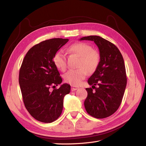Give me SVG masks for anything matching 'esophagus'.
I'll return each mask as SVG.
<instances>
[{
  "label": "esophagus",
  "instance_id": "34e87169",
  "mask_svg": "<svg viewBox=\"0 0 146 146\" xmlns=\"http://www.w3.org/2000/svg\"><path fill=\"white\" fill-rule=\"evenodd\" d=\"M78 89V87H76V86H71V91H76Z\"/></svg>",
  "mask_w": 146,
  "mask_h": 146
}]
</instances>
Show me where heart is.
<instances>
[{
	"label": "heart",
	"instance_id": "obj_1",
	"mask_svg": "<svg viewBox=\"0 0 146 146\" xmlns=\"http://www.w3.org/2000/svg\"><path fill=\"white\" fill-rule=\"evenodd\" d=\"M66 50L69 54L80 56L78 66L80 68L70 69L64 75L66 82L77 86L85 78L88 71L93 73L98 69L100 63V55L98 51L92 49L90 44L83 42L72 44ZM54 63L57 68L64 71L67 68L66 55L62 52H58L54 58Z\"/></svg>",
	"mask_w": 146,
	"mask_h": 146
}]
</instances>
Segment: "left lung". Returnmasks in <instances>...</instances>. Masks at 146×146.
<instances>
[{"label": "left lung", "mask_w": 146, "mask_h": 146, "mask_svg": "<svg viewBox=\"0 0 146 146\" xmlns=\"http://www.w3.org/2000/svg\"><path fill=\"white\" fill-rule=\"evenodd\" d=\"M80 40L94 41L100 52L98 68L88 80L95 91L91 88H86L85 108L95 118L107 117L117 111L124 94L127 80L124 61L118 48L103 38L88 36Z\"/></svg>", "instance_id": "8db88e82"}]
</instances>
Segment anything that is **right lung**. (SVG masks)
<instances>
[{
	"label": "right lung",
	"instance_id": "add662e5",
	"mask_svg": "<svg viewBox=\"0 0 146 146\" xmlns=\"http://www.w3.org/2000/svg\"><path fill=\"white\" fill-rule=\"evenodd\" d=\"M68 39L53 38L33 46L25 55L19 74V83L26 109L37 121L50 123L62 113L64 97L69 94L70 86L62 82L54 58Z\"/></svg>",
	"mask_w": 146,
	"mask_h": 146
}]
</instances>
